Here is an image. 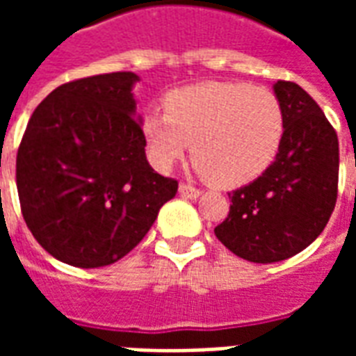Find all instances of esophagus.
Masks as SVG:
<instances>
[{
  "mask_svg": "<svg viewBox=\"0 0 356 356\" xmlns=\"http://www.w3.org/2000/svg\"><path fill=\"white\" fill-rule=\"evenodd\" d=\"M179 193H181V196H186V198H198L202 194L200 188L188 185V183H181V185H179Z\"/></svg>",
  "mask_w": 356,
  "mask_h": 356,
  "instance_id": "obj_1",
  "label": "esophagus"
}]
</instances>
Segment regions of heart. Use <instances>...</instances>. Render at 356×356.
<instances>
[{
	"mask_svg": "<svg viewBox=\"0 0 356 356\" xmlns=\"http://www.w3.org/2000/svg\"><path fill=\"white\" fill-rule=\"evenodd\" d=\"M140 129L160 170L181 162L193 143L194 163L213 185L240 186L275 162L286 122L270 89L208 81L171 91L163 114H147Z\"/></svg>",
	"mask_w": 356,
	"mask_h": 356,
	"instance_id": "obj_1",
	"label": "heart"
}]
</instances>
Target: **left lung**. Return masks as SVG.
<instances>
[{"instance_id":"8db88e82","label":"left lung","mask_w":356,"mask_h":356,"mask_svg":"<svg viewBox=\"0 0 356 356\" xmlns=\"http://www.w3.org/2000/svg\"><path fill=\"white\" fill-rule=\"evenodd\" d=\"M284 139L265 173L229 193L231 209L216 236L252 263H275L299 254L328 223L337 200V133L313 97L293 81L278 80Z\"/></svg>"}]
</instances>
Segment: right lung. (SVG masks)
<instances>
[{
  "instance_id": "right-lung-1",
  "label": "right lung",
  "mask_w": 356,
  "mask_h": 356,
  "mask_svg": "<svg viewBox=\"0 0 356 356\" xmlns=\"http://www.w3.org/2000/svg\"><path fill=\"white\" fill-rule=\"evenodd\" d=\"M133 72L68 81L43 99L17 152L28 229L58 261L116 263L145 238L177 181L147 162Z\"/></svg>"
}]
</instances>
